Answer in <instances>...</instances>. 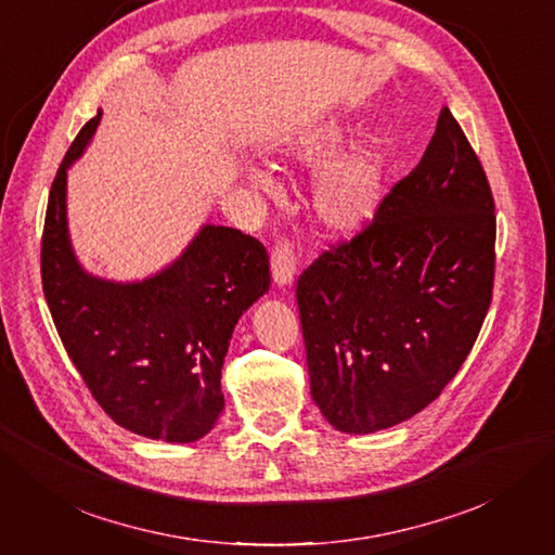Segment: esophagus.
<instances>
[{"label": "esophagus", "instance_id": "obj_1", "mask_svg": "<svg viewBox=\"0 0 555 555\" xmlns=\"http://www.w3.org/2000/svg\"><path fill=\"white\" fill-rule=\"evenodd\" d=\"M271 271H273L275 284H280V287H284V284H292V280L296 275V251H294V243L289 238H280L273 245Z\"/></svg>", "mask_w": 555, "mask_h": 555}]
</instances>
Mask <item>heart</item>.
Here are the masks:
<instances>
[{"label": "heart", "mask_w": 555, "mask_h": 555, "mask_svg": "<svg viewBox=\"0 0 555 555\" xmlns=\"http://www.w3.org/2000/svg\"><path fill=\"white\" fill-rule=\"evenodd\" d=\"M343 141V131L335 125H324L300 133L287 147L292 162L319 166L324 164ZM382 155L373 145H359L333 162L314 188V210L328 229L354 231L371 220L382 196ZM261 188L271 184L263 171H251Z\"/></svg>", "instance_id": "b5f03b06"}]
</instances>
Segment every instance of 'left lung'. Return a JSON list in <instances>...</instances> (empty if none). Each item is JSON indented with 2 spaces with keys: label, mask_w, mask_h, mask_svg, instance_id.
<instances>
[{
  "label": "left lung",
  "mask_w": 555,
  "mask_h": 555,
  "mask_svg": "<svg viewBox=\"0 0 555 555\" xmlns=\"http://www.w3.org/2000/svg\"><path fill=\"white\" fill-rule=\"evenodd\" d=\"M493 278L491 184L442 108L422 162L373 220L298 278L310 393L326 422L375 433L428 408L473 349Z\"/></svg>",
  "instance_id": "1"
}]
</instances>
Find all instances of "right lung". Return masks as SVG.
Segmentation results:
<instances>
[{
  "label": "right lung",
  "instance_id": "obj_1",
  "mask_svg": "<svg viewBox=\"0 0 555 555\" xmlns=\"http://www.w3.org/2000/svg\"><path fill=\"white\" fill-rule=\"evenodd\" d=\"M86 122L60 164L41 236V282L60 340L102 410L143 438L194 442L224 410L233 326L271 287L266 247L238 229L204 227L155 278L115 284L78 266L66 233V169L99 125Z\"/></svg>",
  "mask_w": 555,
  "mask_h": 555
}]
</instances>
